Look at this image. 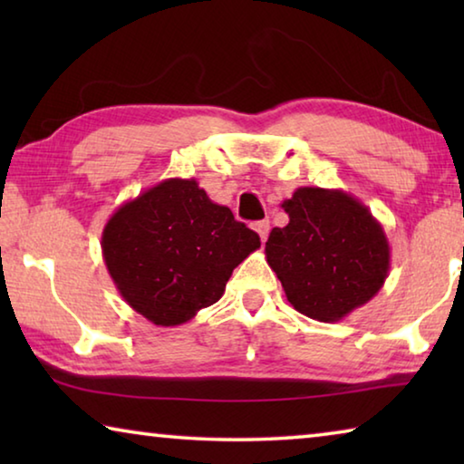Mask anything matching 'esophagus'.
<instances>
[{"label":"esophagus","instance_id":"esophagus-1","mask_svg":"<svg viewBox=\"0 0 464 464\" xmlns=\"http://www.w3.org/2000/svg\"><path fill=\"white\" fill-rule=\"evenodd\" d=\"M254 229H256L257 235H260V239L266 241V239H268V233H270V221H268V218H264V221H257L254 225Z\"/></svg>","mask_w":464,"mask_h":464}]
</instances>
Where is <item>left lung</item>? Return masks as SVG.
I'll list each match as a JSON object with an SVG mask.
<instances>
[{
  "label": "left lung",
  "instance_id": "8db88e82",
  "mask_svg": "<svg viewBox=\"0 0 464 464\" xmlns=\"http://www.w3.org/2000/svg\"><path fill=\"white\" fill-rule=\"evenodd\" d=\"M282 208L288 225L270 231L266 260L298 313L334 324L379 293L391 247L368 207L343 190L303 186Z\"/></svg>",
  "mask_w": 464,
  "mask_h": 464
}]
</instances>
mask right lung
Listing matches in <instances>:
<instances>
[{"label":"right lung","mask_w":464,"mask_h":464,"mask_svg":"<svg viewBox=\"0 0 464 464\" xmlns=\"http://www.w3.org/2000/svg\"><path fill=\"white\" fill-rule=\"evenodd\" d=\"M260 247L196 179L169 178L124 202L102 231V256L121 296L161 327L190 321L223 296L227 280Z\"/></svg>","instance_id":"obj_1"}]
</instances>
